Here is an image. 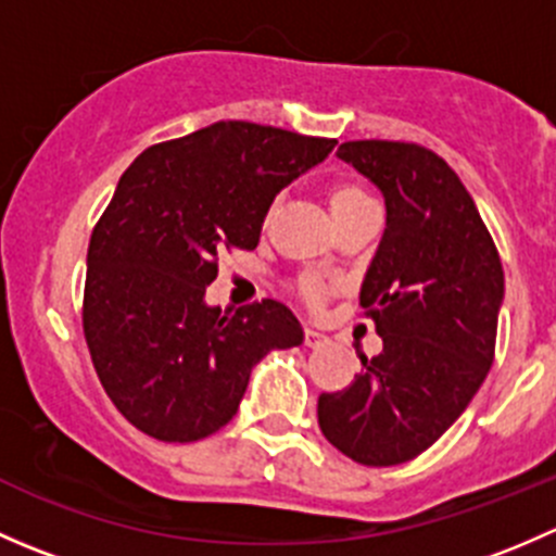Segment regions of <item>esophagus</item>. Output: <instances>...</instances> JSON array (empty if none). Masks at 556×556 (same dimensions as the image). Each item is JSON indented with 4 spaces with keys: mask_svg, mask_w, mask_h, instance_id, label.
Here are the masks:
<instances>
[{
    "mask_svg": "<svg viewBox=\"0 0 556 556\" xmlns=\"http://www.w3.org/2000/svg\"><path fill=\"white\" fill-rule=\"evenodd\" d=\"M304 341H306V346H319V344H325V341H328V336H325L323 330L306 328L304 330Z\"/></svg>",
    "mask_w": 556,
    "mask_h": 556,
    "instance_id": "34e87169",
    "label": "esophagus"
}]
</instances>
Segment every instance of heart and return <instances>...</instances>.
Here are the masks:
<instances>
[{
	"label": "heart",
	"mask_w": 556,
	"mask_h": 556,
	"mask_svg": "<svg viewBox=\"0 0 556 556\" xmlns=\"http://www.w3.org/2000/svg\"><path fill=\"white\" fill-rule=\"evenodd\" d=\"M361 201H368V195L363 193L361 188H355V185H339V188L330 190V212L346 210V206H355L361 204ZM306 293H309V299H317L319 282L309 279V282H306Z\"/></svg>",
	"instance_id": "b5f03b06"
}]
</instances>
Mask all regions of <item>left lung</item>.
I'll use <instances>...</instances> for the list:
<instances>
[{
	"label": "left lung",
	"mask_w": 556,
	"mask_h": 556,
	"mask_svg": "<svg viewBox=\"0 0 556 556\" xmlns=\"http://www.w3.org/2000/svg\"><path fill=\"white\" fill-rule=\"evenodd\" d=\"M341 161L384 199L382 242L361 288L382 352L317 401L325 439L361 465H401L433 446L492 368L506 279L473 199L444 159L363 139Z\"/></svg>",
	"instance_id": "8db88e82"
}]
</instances>
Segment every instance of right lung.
Here are the masks:
<instances>
[{
  "instance_id": "1",
  "label": "right lung",
  "mask_w": 556,
  "mask_h": 556,
  "mask_svg": "<svg viewBox=\"0 0 556 556\" xmlns=\"http://www.w3.org/2000/svg\"><path fill=\"white\" fill-rule=\"evenodd\" d=\"M336 139L217 121L153 144L123 172L88 244L83 330L117 412L159 441L206 439L242 403L255 363L304 341L279 301L206 304L226 250H255L274 195Z\"/></svg>"
}]
</instances>
